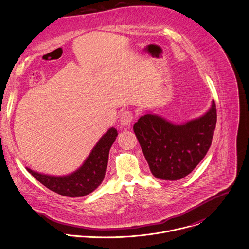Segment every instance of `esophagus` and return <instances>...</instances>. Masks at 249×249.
Returning <instances> with one entry per match:
<instances>
[{"instance_id":"esophagus-1","label":"esophagus","mask_w":249,"mask_h":249,"mask_svg":"<svg viewBox=\"0 0 249 249\" xmlns=\"http://www.w3.org/2000/svg\"><path fill=\"white\" fill-rule=\"evenodd\" d=\"M133 118H134V115L131 111L129 110L123 111L119 118V124L123 127H129L133 121Z\"/></svg>"}]
</instances>
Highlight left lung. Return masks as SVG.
<instances>
[{"instance_id":"8db88e82","label":"left lung","mask_w":249,"mask_h":249,"mask_svg":"<svg viewBox=\"0 0 249 249\" xmlns=\"http://www.w3.org/2000/svg\"><path fill=\"white\" fill-rule=\"evenodd\" d=\"M216 106L199 118L174 124L148 112L134 124V132L152 175L163 180L188 176L209 151L216 125Z\"/></svg>"}]
</instances>
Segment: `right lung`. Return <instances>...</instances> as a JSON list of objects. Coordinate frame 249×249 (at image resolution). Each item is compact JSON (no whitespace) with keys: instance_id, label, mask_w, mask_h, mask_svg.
Wrapping results in <instances>:
<instances>
[{"instance_id":"obj_1","label":"right lung","mask_w":249,"mask_h":249,"mask_svg":"<svg viewBox=\"0 0 249 249\" xmlns=\"http://www.w3.org/2000/svg\"><path fill=\"white\" fill-rule=\"evenodd\" d=\"M117 135V130L111 127L99 140L84 163L70 175L55 177L26 169L46 188L62 196L73 198L88 195L97 189L104 180L109 149Z\"/></svg>"}]
</instances>
